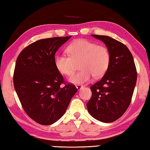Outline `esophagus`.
<instances>
[{"mask_svg": "<svg viewBox=\"0 0 150 150\" xmlns=\"http://www.w3.org/2000/svg\"><path fill=\"white\" fill-rule=\"evenodd\" d=\"M76 88L78 89V90H80L81 89H82L83 88V86H80V85H78L76 86Z\"/></svg>", "mask_w": 150, "mask_h": 150, "instance_id": "1", "label": "esophagus"}]
</instances>
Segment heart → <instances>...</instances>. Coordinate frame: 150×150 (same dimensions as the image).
Returning a JSON list of instances; mask_svg holds the SVG:
<instances>
[{
    "instance_id": "b5f03b06",
    "label": "heart",
    "mask_w": 150,
    "mask_h": 150,
    "mask_svg": "<svg viewBox=\"0 0 150 150\" xmlns=\"http://www.w3.org/2000/svg\"><path fill=\"white\" fill-rule=\"evenodd\" d=\"M67 51L70 57L58 55L55 59V66L62 74L70 76L74 72L76 64L80 63L81 70L68 78V82L74 84L87 82L92 76L95 78H101L108 69L111 54L108 48L103 45L80 39L72 42Z\"/></svg>"
}]
</instances>
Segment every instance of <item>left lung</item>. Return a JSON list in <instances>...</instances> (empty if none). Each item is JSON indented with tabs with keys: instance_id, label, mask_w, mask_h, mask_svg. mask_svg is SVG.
I'll list each match as a JSON object with an SVG mask.
<instances>
[{
	"instance_id": "8db88e82",
	"label": "left lung",
	"mask_w": 150,
	"mask_h": 150,
	"mask_svg": "<svg viewBox=\"0 0 150 150\" xmlns=\"http://www.w3.org/2000/svg\"><path fill=\"white\" fill-rule=\"evenodd\" d=\"M105 44L111 60L100 80L91 86L92 96L87 103L89 113L103 122H111L129 107L137 80L134 61L128 47L107 35H91Z\"/></svg>"
}]
</instances>
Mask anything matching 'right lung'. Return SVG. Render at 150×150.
<instances>
[{"mask_svg": "<svg viewBox=\"0 0 150 150\" xmlns=\"http://www.w3.org/2000/svg\"><path fill=\"white\" fill-rule=\"evenodd\" d=\"M70 38L40 39L23 49L17 58L15 90L25 112L40 125H50L60 119L78 91L64 82L55 66V53Z\"/></svg>", "mask_w": 150, "mask_h": 150, "instance_id": "right-lung-1", "label": "right lung"}]
</instances>
